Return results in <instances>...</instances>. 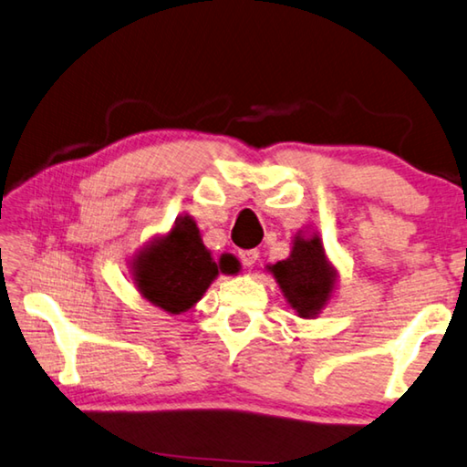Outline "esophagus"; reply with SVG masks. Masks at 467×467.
I'll return each mask as SVG.
<instances>
[{
	"instance_id": "esophagus-1",
	"label": "esophagus",
	"mask_w": 467,
	"mask_h": 467,
	"mask_svg": "<svg viewBox=\"0 0 467 467\" xmlns=\"http://www.w3.org/2000/svg\"><path fill=\"white\" fill-rule=\"evenodd\" d=\"M258 250H242L240 252V260L244 263V266H254L258 260Z\"/></svg>"
}]
</instances>
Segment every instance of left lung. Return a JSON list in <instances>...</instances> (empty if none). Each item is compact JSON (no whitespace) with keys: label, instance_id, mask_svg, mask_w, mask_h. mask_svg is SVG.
Returning <instances> with one entry per match:
<instances>
[{"label":"left lung","instance_id":"left-lung-1","mask_svg":"<svg viewBox=\"0 0 467 467\" xmlns=\"http://www.w3.org/2000/svg\"><path fill=\"white\" fill-rule=\"evenodd\" d=\"M291 244V254L268 265L266 271L273 275L293 312L306 320H314L337 293L338 271L326 256L317 232H299Z\"/></svg>","mask_w":467,"mask_h":467}]
</instances>
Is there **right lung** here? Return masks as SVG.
<instances>
[{"instance_id": "obj_1", "label": "right lung", "mask_w": 467, "mask_h": 467, "mask_svg": "<svg viewBox=\"0 0 467 467\" xmlns=\"http://www.w3.org/2000/svg\"><path fill=\"white\" fill-rule=\"evenodd\" d=\"M139 296L171 316H180L202 299L219 273L234 275L240 265L221 256L217 263L202 244L194 219L180 215L166 234L135 252L129 263Z\"/></svg>"}]
</instances>
